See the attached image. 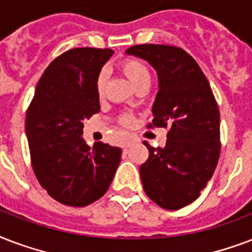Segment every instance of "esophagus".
Listing matches in <instances>:
<instances>
[{"instance_id": "1", "label": "esophagus", "mask_w": 252, "mask_h": 252, "mask_svg": "<svg viewBox=\"0 0 252 252\" xmlns=\"http://www.w3.org/2000/svg\"><path fill=\"white\" fill-rule=\"evenodd\" d=\"M132 143H134V139H132V138H130V139H127V140H126V142H125L124 144H122V147H124V148L131 147Z\"/></svg>"}]
</instances>
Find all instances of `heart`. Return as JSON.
<instances>
[{"label": "heart", "instance_id": "b5f03b06", "mask_svg": "<svg viewBox=\"0 0 252 252\" xmlns=\"http://www.w3.org/2000/svg\"><path fill=\"white\" fill-rule=\"evenodd\" d=\"M121 71L124 72V75L128 79V81L134 85L138 87L142 83H150L151 81V73L150 69L146 64L139 59H125L120 64ZM105 84H106V76L105 73H99L95 81V91L99 97L104 95L105 92ZM134 122V118L130 114H124L121 117V124L130 126Z\"/></svg>", "mask_w": 252, "mask_h": 252}]
</instances>
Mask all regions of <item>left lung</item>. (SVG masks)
I'll list each match as a JSON object with an SVG mask.
<instances>
[{
    "label": "left lung",
    "mask_w": 252,
    "mask_h": 252,
    "mask_svg": "<svg viewBox=\"0 0 252 252\" xmlns=\"http://www.w3.org/2000/svg\"><path fill=\"white\" fill-rule=\"evenodd\" d=\"M127 55L157 71L159 91L148 127H169L163 148L151 147L140 165L144 192L163 209L177 210L200 196L221 151L220 112L209 81L192 56L164 44H136Z\"/></svg>",
    "instance_id": "obj_1"
}]
</instances>
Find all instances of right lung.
I'll return each mask as SVG.
<instances>
[{
	"instance_id": "right-lung-1",
	"label": "right lung",
	"mask_w": 252,
	"mask_h": 252,
	"mask_svg": "<svg viewBox=\"0 0 252 252\" xmlns=\"http://www.w3.org/2000/svg\"><path fill=\"white\" fill-rule=\"evenodd\" d=\"M110 48H73L58 56L39 80L26 113L32 169L47 193L68 206H87L108 190L120 147L83 139V121L99 112L95 81Z\"/></svg>"
}]
</instances>
